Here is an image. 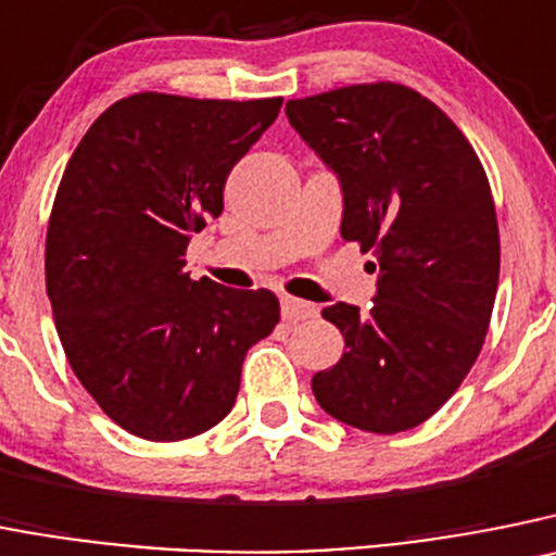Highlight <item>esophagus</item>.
<instances>
[{
    "instance_id": "esophagus-1",
    "label": "esophagus",
    "mask_w": 556,
    "mask_h": 556,
    "mask_svg": "<svg viewBox=\"0 0 556 556\" xmlns=\"http://www.w3.org/2000/svg\"><path fill=\"white\" fill-rule=\"evenodd\" d=\"M281 314L287 323H303V319L317 317V305L305 303V300H300V298H292V294H283Z\"/></svg>"
}]
</instances>
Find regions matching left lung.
<instances>
[{"mask_svg":"<svg viewBox=\"0 0 556 556\" xmlns=\"http://www.w3.org/2000/svg\"><path fill=\"white\" fill-rule=\"evenodd\" d=\"M287 115L339 176L341 237L380 267L369 314L323 312L348 350L314 375V396L358 430L419 427L460 389L491 325L498 223L485 167L444 112L396 81L292 99Z\"/></svg>","mask_w":556,"mask_h":556,"instance_id":"obj_1","label":"left lung"}]
</instances>
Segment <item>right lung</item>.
<instances>
[{"mask_svg":"<svg viewBox=\"0 0 556 556\" xmlns=\"http://www.w3.org/2000/svg\"><path fill=\"white\" fill-rule=\"evenodd\" d=\"M281 104L135 93L68 160L46 294L74 375L131 435L185 441L226 419L244 355L281 319L269 289L185 273L190 237L220 217L228 173Z\"/></svg>","mask_w":556,"mask_h":556,"instance_id":"obj_1","label":"right lung"}]
</instances>
